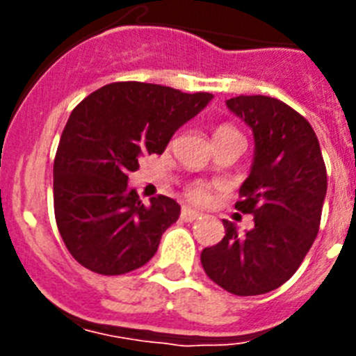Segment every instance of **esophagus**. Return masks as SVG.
Returning a JSON list of instances; mask_svg holds the SVG:
<instances>
[{"mask_svg": "<svg viewBox=\"0 0 356 356\" xmlns=\"http://www.w3.org/2000/svg\"><path fill=\"white\" fill-rule=\"evenodd\" d=\"M180 217L184 219V221L191 222V221H196V219H200L201 213L196 212V210H193V209H188V207H184V209H181Z\"/></svg>", "mask_w": 356, "mask_h": 356, "instance_id": "esophagus-1", "label": "esophagus"}]
</instances>
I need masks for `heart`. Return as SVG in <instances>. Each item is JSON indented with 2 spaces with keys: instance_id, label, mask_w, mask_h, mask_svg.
I'll return each instance as SVG.
<instances>
[{
  "instance_id": "heart-1",
  "label": "heart",
  "mask_w": 356,
  "mask_h": 356,
  "mask_svg": "<svg viewBox=\"0 0 356 356\" xmlns=\"http://www.w3.org/2000/svg\"><path fill=\"white\" fill-rule=\"evenodd\" d=\"M229 137H241L237 128H234L232 124H219L213 130V140L216 143L217 140L229 139ZM210 191H212V185L203 180H194L185 185V196H187V200L194 201V203H205L210 196Z\"/></svg>"
}]
</instances>
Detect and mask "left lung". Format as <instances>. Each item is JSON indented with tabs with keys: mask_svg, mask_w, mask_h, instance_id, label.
Segmentation results:
<instances>
[{
	"mask_svg": "<svg viewBox=\"0 0 356 356\" xmlns=\"http://www.w3.org/2000/svg\"><path fill=\"white\" fill-rule=\"evenodd\" d=\"M253 130L254 159L235 209L253 216L241 235L222 221L225 237L201 251V266L235 296H259L284 285L312 248L326 196V165L310 122L276 97L226 102Z\"/></svg>",
	"mask_w": 356,
	"mask_h": 356,
	"instance_id": "8db88e82",
	"label": "left lung"
}]
</instances>
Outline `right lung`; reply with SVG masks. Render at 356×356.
Instances as JSON below:
<instances>
[{
  "label": "right lung",
  "instance_id": "right-lung-1",
  "mask_svg": "<svg viewBox=\"0 0 356 356\" xmlns=\"http://www.w3.org/2000/svg\"><path fill=\"white\" fill-rule=\"evenodd\" d=\"M143 81H115L72 110L53 163V205L72 259L97 275L135 271L156 253L180 217L172 197L144 207L128 175L143 153H163L181 124L212 99Z\"/></svg>",
  "mask_w": 356,
  "mask_h": 356
}]
</instances>
